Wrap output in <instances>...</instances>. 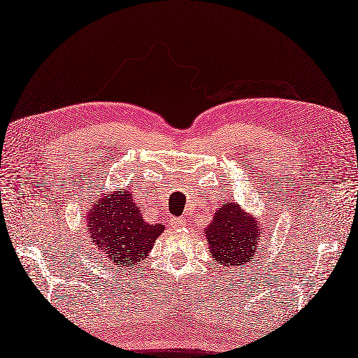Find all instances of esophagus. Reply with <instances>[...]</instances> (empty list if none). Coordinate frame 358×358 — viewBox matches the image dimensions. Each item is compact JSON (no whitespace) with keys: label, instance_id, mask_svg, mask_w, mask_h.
Segmentation results:
<instances>
[{"label":"esophagus","instance_id":"esophagus-1","mask_svg":"<svg viewBox=\"0 0 358 358\" xmlns=\"http://www.w3.org/2000/svg\"><path fill=\"white\" fill-rule=\"evenodd\" d=\"M171 224L173 227H185L186 226V218L185 217H172Z\"/></svg>","mask_w":358,"mask_h":358}]
</instances>
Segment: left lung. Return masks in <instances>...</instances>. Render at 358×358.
I'll return each mask as SVG.
<instances>
[{"mask_svg": "<svg viewBox=\"0 0 358 358\" xmlns=\"http://www.w3.org/2000/svg\"><path fill=\"white\" fill-rule=\"evenodd\" d=\"M260 224L238 204L227 201L218 206L206 229L209 254L223 266H240L252 262L262 252Z\"/></svg>", "mask_w": 358, "mask_h": 358, "instance_id": "obj_1", "label": "left lung"}]
</instances>
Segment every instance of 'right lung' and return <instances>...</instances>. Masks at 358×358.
I'll return each mask as SVG.
<instances>
[{
	"mask_svg": "<svg viewBox=\"0 0 358 358\" xmlns=\"http://www.w3.org/2000/svg\"><path fill=\"white\" fill-rule=\"evenodd\" d=\"M104 195L109 196H103L89 209L86 231L98 252L112 264L134 268L148 258L164 226L144 222L140 204L135 203L129 189Z\"/></svg>",
	"mask_w": 358,
	"mask_h": 358,
	"instance_id": "obj_1",
	"label": "right lung"
}]
</instances>
